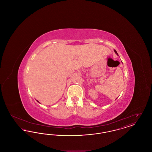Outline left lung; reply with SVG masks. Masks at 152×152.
<instances>
[{
	"label": "left lung",
	"instance_id": "left-lung-1",
	"mask_svg": "<svg viewBox=\"0 0 152 152\" xmlns=\"http://www.w3.org/2000/svg\"><path fill=\"white\" fill-rule=\"evenodd\" d=\"M114 51H115V53H116V54H117V55H118V53H117V52H116V50H114Z\"/></svg>",
	"mask_w": 152,
	"mask_h": 152
}]
</instances>
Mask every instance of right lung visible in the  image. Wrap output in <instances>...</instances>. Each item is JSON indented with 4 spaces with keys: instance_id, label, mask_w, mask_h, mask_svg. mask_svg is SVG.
Instances as JSON below:
<instances>
[{
    "instance_id": "1",
    "label": "right lung",
    "mask_w": 152,
    "mask_h": 152,
    "mask_svg": "<svg viewBox=\"0 0 152 152\" xmlns=\"http://www.w3.org/2000/svg\"><path fill=\"white\" fill-rule=\"evenodd\" d=\"M37 101V102H39V101Z\"/></svg>"
}]
</instances>
